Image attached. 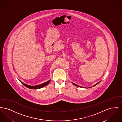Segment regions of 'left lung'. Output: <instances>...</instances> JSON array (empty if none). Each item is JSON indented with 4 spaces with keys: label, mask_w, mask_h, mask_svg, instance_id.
Masks as SVG:
<instances>
[{
    "label": "left lung",
    "mask_w": 122,
    "mask_h": 122,
    "mask_svg": "<svg viewBox=\"0 0 122 122\" xmlns=\"http://www.w3.org/2000/svg\"><path fill=\"white\" fill-rule=\"evenodd\" d=\"M100 82H99L98 83H97L96 84H95V85H94V86H93L92 87H93V86H96V85H97V84H98ZM73 84H74V85L75 86H78V87H81V86H78V85H76V84H74V83H73Z\"/></svg>",
    "instance_id": "obj_1"
}]
</instances>
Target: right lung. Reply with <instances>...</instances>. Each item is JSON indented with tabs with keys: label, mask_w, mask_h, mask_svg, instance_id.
I'll list each match as a JSON object with an SVG mask.
<instances>
[{
	"label": "right lung",
	"mask_w": 122,
	"mask_h": 122,
	"mask_svg": "<svg viewBox=\"0 0 122 122\" xmlns=\"http://www.w3.org/2000/svg\"><path fill=\"white\" fill-rule=\"evenodd\" d=\"M20 82L24 85L25 87H27L29 89H40L41 88H42V87H44L45 86H46V85H47L50 82V80L48 81H47L46 82L44 83H43L41 85H37V86H30V85H26L25 84H24V83H23L22 81H20Z\"/></svg>",
	"instance_id": "1"
}]
</instances>
